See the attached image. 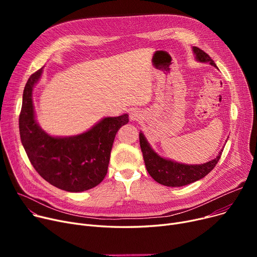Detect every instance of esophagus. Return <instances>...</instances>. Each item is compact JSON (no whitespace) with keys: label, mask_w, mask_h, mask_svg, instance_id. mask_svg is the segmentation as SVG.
<instances>
[{"label":"esophagus","mask_w":257,"mask_h":257,"mask_svg":"<svg viewBox=\"0 0 257 257\" xmlns=\"http://www.w3.org/2000/svg\"><path fill=\"white\" fill-rule=\"evenodd\" d=\"M129 116H130V119H131V120H139V119L141 118L142 114L140 113V111H138V110H136V109H133V110L130 112Z\"/></svg>","instance_id":"34e87169"}]
</instances>
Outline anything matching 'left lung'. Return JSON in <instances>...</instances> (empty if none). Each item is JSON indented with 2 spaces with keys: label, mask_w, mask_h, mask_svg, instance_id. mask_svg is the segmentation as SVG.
<instances>
[{
  "label": "left lung",
  "mask_w": 257,
  "mask_h": 257,
  "mask_svg": "<svg viewBox=\"0 0 257 257\" xmlns=\"http://www.w3.org/2000/svg\"><path fill=\"white\" fill-rule=\"evenodd\" d=\"M194 53L196 58L201 62H209L211 65L217 66L213 60L209 57L208 54L201 49L194 47ZM140 144L143 152V157L145 160V166L150 176L158 183L166 186H183L186 184L193 183L200 180L212 171V169L218 164L221 158L223 150L220 151L217 158H214L204 165L188 166L183 164L175 163V161L165 159L157 155L148 144L143 133H140Z\"/></svg>",
  "instance_id": "left-lung-1"
}]
</instances>
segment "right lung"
Here are the masks:
<instances>
[{
  "label": "right lung",
  "mask_w": 257,
  "mask_h": 257,
  "mask_svg": "<svg viewBox=\"0 0 257 257\" xmlns=\"http://www.w3.org/2000/svg\"><path fill=\"white\" fill-rule=\"evenodd\" d=\"M43 69L28 79L23 93L20 136L35 171L60 190L78 193L97 186L105 178L115 134L126 125L128 114L105 117L90 130L71 138H53L34 118L32 89Z\"/></svg>",
  "instance_id": "1"
}]
</instances>
